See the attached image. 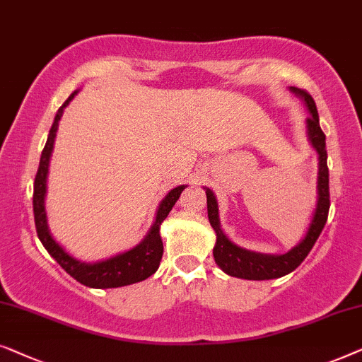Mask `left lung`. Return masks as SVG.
<instances>
[{"mask_svg": "<svg viewBox=\"0 0 362 362\" xmlns=\"http://www.w3.org/2000/svg\"><path fill=\"white\" fill-rule=\"evenodd\" d=\"M290 91L305 101L310 116L307 118V134L310 144L318 154V182H317V208H315L312 223H310L308 231L305 238L297 246H293L285 254H261L247 251V249L239 247L230 238L223 233L220 226V215H218V202L215 193L206 188V205H208V220L216 233V244L213 247V256L215 262L223 272L228 276L238 279H247V281H269V279H277L287 276L295 271L303 259L312 251L313 244L317 243L320 233L325 228L328 220L329 210V174L327 165V136L320 128L317 105L308 91L300 90L297 86H290Z\"/></svg>", "mask_w": 362, "mask_h": 362, "instance_id": "8db88e82", "label": "left lung"}]
</instances>
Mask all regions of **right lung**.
<instances>
[{"label": "right lung", "mask_w": 362, "mask_h": 362, "mask_svg": "<svg viewBox=\"0 0 362 362\" xmlns=\"http://www.w3.org/2000/svg\"><path fill=\"white\" fill-rule=\"evenodd\" d=\"M78 91H74L72 95L65 100V103L60 106L57 115L54 118V124L49 131L47 142H45L42 156H40L39 169L35 174L34 180V195H33V206H34V221L37 236L42 243V246L47 249V252L52 256L59 266L65 272L70 274L75 281L86 285L91 288H115L123 287V285H131L141 281H146L151 277L157 269H159L162 254H164V244L160 239V225L165 220L172 206L179 200L180 193L185 185H179L167 193L164 200L159 203L156 213V221L151 226L149 233L146 238L129 251L121 252L118 256L105 259L100 262H81L78 259L65 251L60 244L52 238L47 226V216H45V192H47V174H49V160L52 156L55 134L59 129V121L62 118L65 106L74 100V96Z\"/></svg>", "instance_id": "obj_1"}]
</instances>
